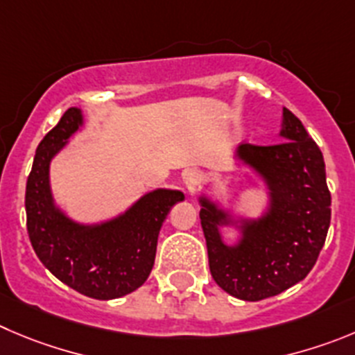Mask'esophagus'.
I'll return each mask as SVG.
<instances>
[{
	"instance_id": "esophagus-1",
	"label": "esophagus",
	"mask_w": 355,
	"mask_h": 355,
	"mask_svg": "<svg viewBox=\"0 0 355 355\" xmlns=\"http://www.w3.org/2000/svg\"><path fill=\"white\" fill-rule=\"evenodd\" d=\"M184 184L187 187V191L191 194H194L196 191H200L201 184H203V173L198 170H189L187 173L184 175Z\"/></svg>"
}]
</instances>
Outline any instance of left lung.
<instances>
[{"mask_svg": "<svg viewBox=\"0 0 355 355\" xmlns=\"http://www.w3.org/2000/svg\"><path fill=\"white\" fill-rule=\"evenodd\" d=\"M280 137L278 144H241L236 150L270 189V210L241 223L238 245H226L218 233V226L233 223L230 215L207 198L200 200L210 273L238 300L261 301L301 282L317 263L329 230L331 193L319 145L287 108Z\"/></svg>", "mask_w": 355, "mask_h": 355, "instance_id": "left-lung-1", "label": "left lung"}]
</instances>
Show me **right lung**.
I'll list each match as a JSON object with an SVG mask.
<instances>
[{"label":"right lung","instance_id":"obj_1","mask_svg":"<svg viewBox=\"0 0 355 355\" xmlns=\"http://www.w3.org/2000/svg\"><path fill=\"white\" fill-rule=\"evenodd\" d=\"M82 122V112L68 108L36 148L26 184L28 234L43 266L62 284L94 300H115L144 286L154 266L159 230L184 194L157 189L107 223H73L54 205L49 166Z\"/></svg>","mask_w":355,"mask_h":355}]
</instances>
